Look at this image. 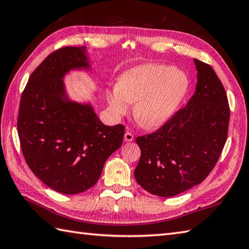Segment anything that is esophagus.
Here are the masks:
<instances>
[{"mask_svg": "<svg viewBox=\"0 0 249 249\" xmlns=\"http://www.w3.org/2000/svg\"><path fill=\"white\" fill-rule=\"evenodd\" d=\"M124 140H125L126 142L133 141V140H134V135L131 134L130 131H126L125 135H124Z\"/></svg>", "mask_w": 249, "mask_h": 249, "instance_id": "34e87169", "label": "esophagus"}]
</instances>
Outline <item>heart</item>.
I'll use <instances>...</instances> for the list:
<instances>
[{
	"mask_svg": "<svg viewBox=\"0 0 249 249\" xmlns=\"http://www.w3.org/2000/svg\"><path fill=\"white\" fill-rule=\"evenodd\" d=\"M186 73L161 64H146L122 75L119 84L106 89L111 113L120 118L134 104V116L146 128L160 127L171 119L186 96Z\"/></svg>",
	"mask_w": 249,
	"mask_h": 249,
	"instance_id": "obj_1",
	"label": "heart"
}]
</instances>
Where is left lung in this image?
Wrapping results in <instances>:
<instances>
[{
  "instance_id": "obj_1",
  "label": "left lung",
  "mask_w": 249,
  "mask_h": 249,
  "mask_svg": "<svg viewBox=\"0 0 249 249\" xmlns=\"http://www.w3.org/2000/svg\"><path fill=\"white\" fill-rule=\"evenodd\" d=\"M194 61L198 82L187 105L154 133L136 139L141 150L136 181L160 197H173L205 179L228 137L230 109L223 83L209 64Z\"/></svg>"
}]
</instances>
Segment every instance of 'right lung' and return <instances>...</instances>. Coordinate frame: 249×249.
Masks as SVG:
<instances>
[{
	"mask_svg": "<svg viewBox=\"0 0 249 249\" xmlns=\"http://www.w3.org/2000/svg\"><path fill=\"white\" fill-rule=\"evenodd\" d=\"M73 68H89L84 47H63L47 56L29 78L17 121L28 166L47 186L65 195L96 184L125 131L122 124L104 125L91 105L67 98L63 78Z\"/></svg>",
	"mask_w": 249,
	"mask_h": 249,
	"instance_id": "add662e5",
	"label": "right lung"
}]
</instances>
